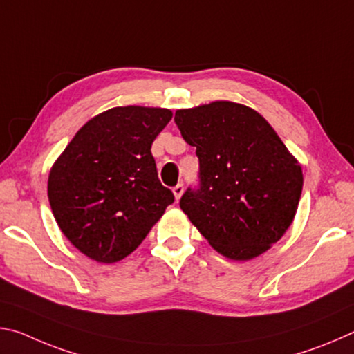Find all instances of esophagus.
Here are the masks:
<instances>
[{"instance_id": "1", "label": "esophagus", "mask_w": 354, "mask_h": 354, "mask_svg": "<svg viewBox=\"0 0 354 354\" xmlns=\"http://www.w3.org/2000/svg\"><path fill=\"white\" fill-rule=\"evenodd\" d=\"M183 194H184V185L183 184H178V185H175V187H173V195H175L176 201L181 198Z\"/></svg>"}]
</instances>
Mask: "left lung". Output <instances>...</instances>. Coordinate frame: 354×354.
I'll return each mask as SVG.
<instances>
[{"label": "left lung", "mask_w": 354, "mask_h": 354, "mask_svg": "<svg viewBox=\"0 0 354 354\" xmlns=\"http://www.w3.org/2000/svg\"><path fill=\"white\" fill-rule=\"evenodd\" d=\"M175 122L200 159V189L185 190L183 212L227 259L266 253L295 218L303 189L295 156L245 104L212 101L176 111Z\"/></svg>", "instance_id": "left-lung-1"}]
</instances>
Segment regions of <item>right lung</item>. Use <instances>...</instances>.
I'll return each instance as SVG.
<instances>
[{"mask_svg":"<svg viewBox=\"0 0 354 354\" xmlns=\"http://www.w3.org/2000/svg\"><path fill=\"white\" fill-rule=\"evenodd\" d=\"M171 117L164 107H112L88 120L53 164L51 211L82 254L101 263L124 259L175 201L151 154Z\"/></svg>","mask_w":354,"mask_h":354,"instance_id":"1","label":"right lung"}]
</instances>
